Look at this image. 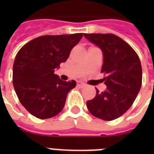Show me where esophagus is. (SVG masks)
Here are the masks:
<instances>
[{
    "instance_id": "1",
    "label": "esophagus",
    "mask_w": 154,
    "mask_h": 154,
    "mask_svg": "<svg viewBox=\"0 0 154 154\" xmlns=\"http://www.w3.org/2000/svg\"><path fill=\"white\" fill-rule=\"evenodd\" d=\"M77 87H79V88H83V87L85 86V84H84V83L82 82H77Z\"/></svg>"
}]
</instances>
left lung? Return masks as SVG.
<instances>
[{"label": "left lung", "mask_w": 154, "mask_h": 154, "mask_svg": "<svg viewBox=\"0 0 154 154\" xmlns=\"http://www.w3.org/2000/svg\"><path fill=\"white\" fill-rule=\"evenodd\" d=\"M85 37L99 47L104 56L101 72L107 88L86 102L94 117L112 121L124 114L133 105L141 87L142 69L138 56L122 38L111 33H85Z\"/></svg>", "instance_id": "left-lung-1"}]
</instances>
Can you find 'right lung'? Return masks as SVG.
Returning a JSON list of instances; mask_svg holds the SVG:
<instances>
[{
  "label": "right lung",
  "mask_w": 154,
  "mask_h": 154,
  "mask_svg": "<svg viewBox=\"0 0 154 154\" xmlns=\"http://www.w3.org/2000/svg\"><path fill=\"white\" fill-rule=\"evenodd\" d=\"M82 37L83 33L42 36L25 44L16 56L13 87L21 105L34 117L50 118L63 109L68 93L77 83L62 81L54 71Z\"/></svg>",
  "instance_id": "add662e5"
}]
</instances>
